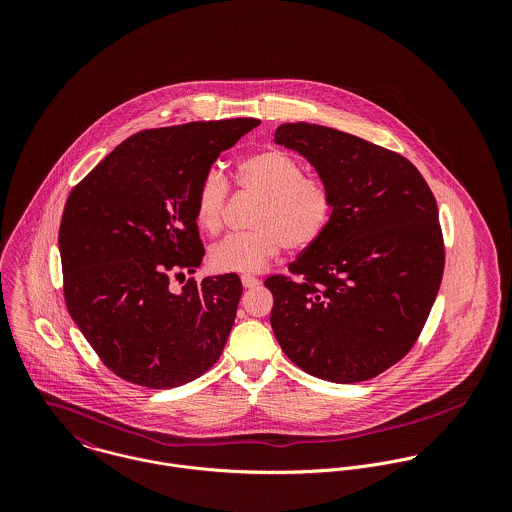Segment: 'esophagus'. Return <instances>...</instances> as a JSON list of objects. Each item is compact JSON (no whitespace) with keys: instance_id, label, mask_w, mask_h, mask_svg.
I'll return each instance as SVG.
<instances>
[{"instance_id":"obj_1","label":"esophagus","mask_w":512,"mask_h":512,"mask_svg":"<svg viewBox=\"0 0 512 512\" xmlns=\"http://www.w3.org/2000/svg\"><path fill=\"white\" fill-rule=\"evenodd\" d=\"M240 280H242V286H244V288H256V286H260V280L254 278V276H242Z\"/></svg>"}]
</instances>
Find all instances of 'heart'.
I'll return each instance as SVG.
<instances>
[{"label": "heart", "instance_id": "1", "mask_svg": "<svg viewBox=\"0 0 512 512\" xmlns=\"http://www.w3.org/2000/svg\"><path fill=\"white\" fill-rule=\"evenodd\" d=\"M234 183L242 193L258 197L248 232L226 236L211 250V266L226 274L264 270L282 250H305L319 242L335 215V191L315 173H303L292 153L266 147L244 155L234 167ZM228 183L209 171L195 191V220L217 234L224 222Z\"/></svg>", "mask_w": 512, "mask_h": 512}]
</instances>
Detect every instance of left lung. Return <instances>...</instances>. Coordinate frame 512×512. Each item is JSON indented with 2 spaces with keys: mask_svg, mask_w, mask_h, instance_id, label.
<instances>
[{
  "mask_svg": "<svg viewBox=\"0 0 512 512\" xmlns=\"http://www.w3.org/2000/svg\"><path fill=\"white\" fill-rule=\"evenodd\" d=\"M276 144L299 151L335 191V215L264 286L270 323L293 365L353 384L404 359L439 292L445 246L436 197L404 155L315 124H282Z\"/></svg>",
  "mask_w": 512,
  "mask_h": 512,
  "instance_id": "left-lung-1",
  "label": "left lung"
}]
</instances>
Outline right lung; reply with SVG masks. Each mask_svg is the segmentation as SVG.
Returning a JSON list of instances; mask_svg holds the SVG:
<instances>
[{
    "label": "right lung",
    "mask_w": 512,
    "mask_h": 512,
    "mask_svg": "<svg viewBox=\"0 0 512 512\" xmlns=\"http://www.w3.org/2000/svg\"><path fill=\"white\" fill-rule=\"evenodd\" d=\"M256 118L191 122L134 134L74 185L59 228L67 309L116 376L175 388L219 361L234 325L236 274L171 292L205 248L195 191L220 151L256 128Z\"/></svg>",
    "instance_id": "1"
}]
</instances>
